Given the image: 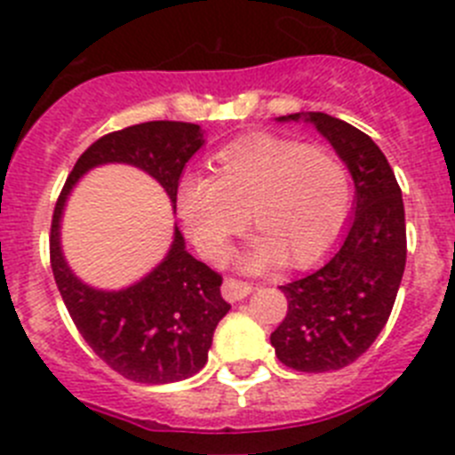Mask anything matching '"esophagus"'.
<instances>
[{"label": "esophagus", "instance_id": "1", "mask_svg": "<svg viewBox=\"0 0 455 455\" xmlns=\"http://www.w3.org/2000/svg\"><path fill=\"white\" fill-rule=\"evenodd\" d=\"M249 292H251V283H244V281H237V278H224L222 294L227 301H240Z\"/></svg>", "mask_w": 455, "mask_h": 455}]
</instances>
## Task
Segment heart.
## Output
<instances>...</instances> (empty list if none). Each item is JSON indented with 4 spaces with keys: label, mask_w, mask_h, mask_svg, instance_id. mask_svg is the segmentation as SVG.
I'll list each match as a JSON object with an SVG mask.
<instances>
[{
    "label": "heart",
    "mask_w": 455,
    "mask_h": 455,
    "mask_svg": "<svg viewBox=\"0 0 455 455\" xmlns=\"http://www.w3.org/2000/svg\"><path fill=\"white\" fill-rule=\"evenodd\" d=\"M351 211L345 161L326 147L278 136H249L218 151L211 177L188 179L177 212L202 256L218 260L247 222L258 235L243 256L247 269L283 258L308 265L329 251Z\"/></svg>",
    "instance_id": "b5f03b06"
}]
</instances>
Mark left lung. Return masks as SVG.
Returning <instances> with one entry per match:
<instances>
[{
	"instance_id": "8db88e82",
	"label": "left lung",
	"mask_w": 455,
	"mask_h": 455,
	"mask_svg": "<svg viewBox=\"0 0 455 455\" xmlns=\"http://www.w3.org/2000/svg\"><path fill=\"white\" fill-rule=\"evenodd\" d=\"M331 142L351 179L354 218L319 269L281 285L288 315L269 335L278 360L297 371L351 365L386 326L406 267V215L390 163L367 133L326 113H294Z\"/></svg>"
}]
</instances>
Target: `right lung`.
<instances>
[{"label":"right lung","mask_w":455,"mask_h":455,"mask_svg":"<svg viewBox=\"0 0 455 455\" xmlns=\"http://www.w3.org/2000/svg\"><path fill=\"white\" fill-rule=\"evenodd\" d=\"M204 145L190 122H145L100 138L69 172L54 208L49 258L69 317L88 347L110 370L136 383H174L197 374L208 360L212 333L231 306L222 299V276L188 253L179 227L170 251L138 283L100 290L84 283L63 256L60 220L72 188L92 167L124 163L165 188L177 208L181 172Z\"/></svg>","instance_id":"obj_1"}]
</instances>
